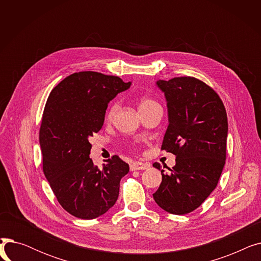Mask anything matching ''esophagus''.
<instances>
[{"label": "esophagus", "instance_id": "obj_1", "mask_svg": "<svg viewBox=\"0 0 261 261\" xmlns=\"http://www.w3.org/2000/svg\"><path fill=\"white\" fill-rule=\"evenodd\" d=\"M150 167V164L148 163H142V162H134L130 165V170L135 171V170H144Z\"/></svg>", "mask_w": 261, "mask_h": 261}]
</instances>
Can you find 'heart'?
Listing matches in <instances>:
<instances>
[{
    "instance_id": "b5f03b06",
    "label": "heart",
    "mask_w": 261,
    "mask_h": 261,
    "mask_svg": "<svg viewBox=\"0 0 261 261\" xmlns=\"http://www.w3.org/2000/svg\"><path fill=\"white\" fill-rule=\"evenodd\" d=\"M156 105H159V103H158L156 101H154L153 99L148 98V97H144V98H142V99L140 100L139 109H140V111H142V110L149 109V108L154 107V106H156ZM118 108H119V103H118L117 101H114L113 103L110 105V107L108 108L107 114H106L107 120L110 121V120H112V119L115 117V115H116V113H117V111H118Z\"/></svg>"
}]
</instances>
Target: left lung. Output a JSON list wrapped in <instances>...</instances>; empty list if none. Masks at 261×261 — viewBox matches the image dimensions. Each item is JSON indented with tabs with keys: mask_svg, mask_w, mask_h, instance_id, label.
I'll list each match as a JSON object with an SVG mask.
<instances>
[{
	"mask_svg": "<svg viewBox=\"0 0 261 261\" xmlns=\"http://www.w3.org/2000/svg\"><path fill=\"white\" fill-rule=\"evenodd\" d=\"M165 95L168 122L162 150L175 155L170 174L159 163L162 183L153 194L159 206L173 215L198 208L216 188L226 158L227 115L219 95L194 77L158 80Z\"/></svg>",
	"mask_w": 261,
	"mask_h": 261,
	"instance_id": "left-lung-1",
	"label": "left lung"
}]
</instances>
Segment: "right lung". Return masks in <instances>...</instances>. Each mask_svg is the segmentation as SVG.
Instances as JSON below:
<instances>
[{
    "label": "right lung",
    "instance_id": "obj_1",
    "mask_svg": "<svg viewBox=\"0 0 261 261\" xmlns=\"http://www.w3.org/2000/svg\"><path fill=\"white\" fill-rule=\"evenodd\" d=\"M130 86L117 76L79 72L64 78L48 96L39 134L43 172L61 206L77 218L90 220L107 213L129 172L117 155L101 168L94 165L89 139L101 129L108 103Z\"/></svg>",
    "mask_w": 261,
    "mask_h": 261
}]
</instances>
